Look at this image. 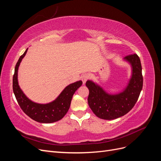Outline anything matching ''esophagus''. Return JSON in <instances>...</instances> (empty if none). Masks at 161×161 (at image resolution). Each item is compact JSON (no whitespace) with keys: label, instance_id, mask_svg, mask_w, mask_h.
<instances>
[{"label":"esophagus","instance_id":"1","mask_svg":"<svg viewBox=\"0 0 161 161\" xmlns=\"http://www.w3.org/2000/svg\"><path fill=\"white\" fill-rule=\"evenodd\" d=\"M89 79V75H88V74H85L81 76V79H82V82H83V84H85L86 81Z\"/></svg>","mask_w":161,"mask_h":161}]
</instances>
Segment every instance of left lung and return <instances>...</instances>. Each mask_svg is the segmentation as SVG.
Here are the masks:
<instances>
[{
    "label": "left lung",
    "instance_id": "left-lung-1",
    "mask_svg": "<svg viewBox=\"0 0 161 161\" xmlns=\"http://www.w3.org/2000/svg\"><path fill=\"white\" fill-rule=\"evenodd\" d=\"M124 60L131 66V75L128 83L121 92L111 94L102 87L88 80L86 86L89 91L88 103L98 118L111 120L124 116L133 108L143 86L142 66L137 54L125 56Z\"/></svg>",
    "mask_w": 161,
    "mask_h": 161
}]
</instances>
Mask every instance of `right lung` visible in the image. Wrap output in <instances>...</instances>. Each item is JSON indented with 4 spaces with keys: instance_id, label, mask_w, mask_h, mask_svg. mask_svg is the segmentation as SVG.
<instances>
[{
    "instance_id": "right-lung-1",
    "label": "right lung",
    "mask_w": 161,
    "mask_h": 161,
    "mask_svg": "<svg viewBox=\"0 0 161 161\" xmlns=\"http://www.w3.org/2000/svg\"><path fill=\"white\" fill-rule=\"evenodd\" d=\"M27 49L20 56L14 68L13 78V89L18 103L24 113L37 122L50 124L56 122L64 118L69 111L72 96L75 91L82 85V80L76 81L66 86L57 98L50 103H37L30 100L24 94L18 82V70Z\"/></svg>"
}]
</instances>
